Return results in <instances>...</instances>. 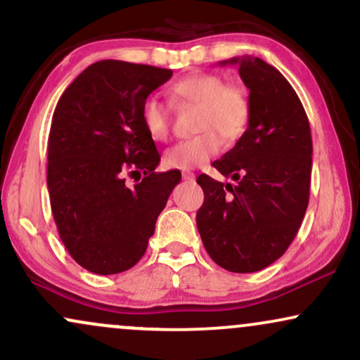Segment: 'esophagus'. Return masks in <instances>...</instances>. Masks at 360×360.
<instances>
[{
    "label": "esophagus",
    "instance_id": "obj_1",
    "mask_svg": "<svg viewBox=\"0 0 360 360\" xmlns=\"http://www.w3.org/2000/svg\"><path fill=\"white\" fill-rule=\"evenodd\" d=\"M183 179H184V181H194V174H193V172L184 171V172H183Z\"/></svg>",
    "mask_w": 360,
    "mask_h": 360
}]
</instances>
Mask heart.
<instances>
[{
    "label": "heart",
    "mask_w": 360,
    "mask_h": 360,
    "mask_svg": "<svg viewBox=\"0 0 360 360\" xmlns=\"http://www.w3.org/2000/svg\"><path fill=\"white\" fill-rule=\"evenodd\" d=\"M169 98L176 106L198 105L194 128L200 134L181 140L167 148L164 166L169 169H193L221 150L223 140L235 142L250 122V98L237 82H226L221 74L193 72L172 82ZM143 128L155 142H166L171 135V110L166 103L150 96L140 110Z\"/></svg>",
    "instance_id": "1"
}]
</instances>
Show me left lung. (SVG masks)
Here are the masks:
<instances>
[{
	"instance_id": "1",
	"label": "left lung",
	"mask_w": 360,
	"mask_h": 360,
	"mask_svg": "<svg viewBox=\"0 0 360 360\" xmlns=\"http://www.w3.org/2000/svg\"><path fill=\"white\" fill-rule=\"evenodd\" d=\"M249 88L247 130L212 166L237 186L201 174L205 201L198 232L214 262L230 272H255L288 250L308 208L311 131L298 94L286 77L259 57H233Z\"/></svg>"
}]
</instances>
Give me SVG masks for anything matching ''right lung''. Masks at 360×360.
Wrapping results in <instances>:
<instances>
[{"mask_svg":"<svg viewBox=\"0 0 360 360\" xmlns=\"http://www.w3.org/2000/svg\"><path fill=\"white\" fill-rule=\"evenodd\" d=\"M171 69L100 60L64 91L49 135L47 186L60 240L79 266L118 274L142 259L181 172L160 155L140 110ZM138 181L128 186L126 176Z\"/></svg>","mask_w":360,"mask_h":360,"instance_id":"right-lung-1","label":"right lung"}]
</instances>
